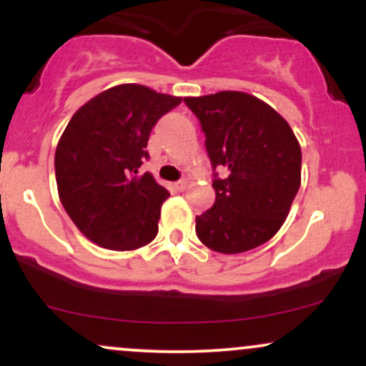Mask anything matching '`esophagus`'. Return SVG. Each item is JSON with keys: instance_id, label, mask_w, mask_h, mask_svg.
Wrapping results in <instances>:
<instances>
[{"instance_id": "esophagus-1", "label": "esophagus", "mask_w": 366, "mask_h": 366, "mask_svg": "<svg viewBox=\"0 0 366 366\" xmlns=\"http://www.w3.org/2000/svg\"><path fill=\"white\" fill-rule=\"evenodd\" d=\"M175 187H177V191H186V189H187V180L186 179H180L179 182H175Z\"/></svg>"}]
</instances>
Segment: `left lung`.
Here are the masks:
<instances>
[{"instance_id":"left-lung-1","label":"left lung","mask_w":366,"mask_h":366,"mask_svg":"<svg viewBox=\"0 0 366 366\" xmlns=\"http://www.w3.org/2000/svg\"><path fill=\"white\" fill-rule=\"evenodd\" d=\"M204 132L215 203L196 217L209 249L244 253L275 236L301 186V148L274 108L246 92L184 98ZM217 168L227 177L220 179Z\"/></svg>"}]
</instances>
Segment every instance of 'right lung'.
<instances>
[{
	"instance_id": "add662e5",
	"label": "right lung",
	"mask_w": 366,
	"mask_h": 366,
	"mask_svg": "<svg viewBox=\"0 0 366 366\" xmlns=\"http://www.w3.org/2000/svg\"><path fill=\"white\" fill-rule=\"evenodd\" d=\"M180 102L122 84L79 108L61 134L54 153L58 194L77 229L98 246L130 251L157 237L170 192L148 172L141 175V165L149 158L151 129Z\"/></svg>"
}]
</instances>
